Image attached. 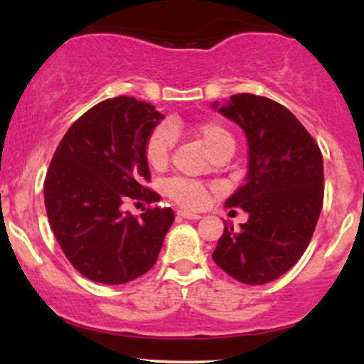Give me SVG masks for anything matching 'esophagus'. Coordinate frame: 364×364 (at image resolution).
<instances>
[{
    "instance_id": "esophagus-1",
    "label": "esophagus",
    "mask_w": 364,
    "mask_h": 364,
    "mask_svg": "<svg viewBox=\"0 0 364 364\" xmlns=\"http://www.w3.org/2000/svg\"><path fill=\"white\" fill-rule=\"evenodd\" d=\"M178 217H181V219H190V220L200 219L198 214H193V212H188V210H178Z\"/></svg>"
}]
</instances>
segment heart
Here are the masks:
<instances>
[{"label": "heart", "mask_w": 364, "mask_h": 364, "mask_svg": "<svg viewBox=\"0 0 364 364\" xmlns=\"http://www.w3.org/2000/svg\"><path fill=\"white\" fill-rule=\"evenodd\" d=\"M179 128L178 121L154 128L145 141V159L152 168H162L169 161L171 149L174 145V132ZM195 135L214 156L217 150L235 147V139L228 128L214 121H203L195 127ZM164 190L174 202L188 208H200L207 200V190L202 183L186 178H171L164 183Z\"/></svg>", "instance_id": "b5f03b06"}]
</instances>
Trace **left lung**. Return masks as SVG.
I'll return each mask as SVG.
<instances>
[{"label":"left lung","instance_id":"obj_1","mask_svg":"<svg viewBox=\"0 0 364 364\" xmlns=\"http://www.w3.org/2000/svg\"><path fill=\"white\" fill-rule=\"evenodd\" d=\"M212 107L235 121L248 141L246 181L225 200L248 220L240 231L225 225L212 258L236 281L260 286L286 274L310 245L323 205V157L279 102L236 94Z\"/></svg>","mask_w":364,"mask_h":364}]
</instances>
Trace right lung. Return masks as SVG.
Listing matches in <instances>:
<instances>
[{
    "mask_svg": "<svg viewBox=\"0 0 364 364\" xmlns=\"http://www.w3.org/2000/svg\"><path fill=\"white\" fill-rule=\"evenodd\" d=\"M164 116L135 97L107 99L65 133L44 181V203L70 263L94 282L127 284L157 262L174 220L171 208L133 217L123 205L152 202L145 141Z\"/></svg>",
    "mask_w": 364,
    "mask_h": 364,
    "instance_id": "right-lung-1",
    "label": "right lung"
}]
</instances>
